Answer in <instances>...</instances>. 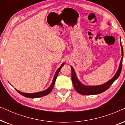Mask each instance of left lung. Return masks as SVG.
Instances as JSON below:
<instances>
[{
	"instance_id": "obj_1",
	"label": "left lung",
	"mask_w": 125,
	"mask_h": 125,
	"mask_svg": "<svg viewBox=\"0 0 125 125\" xmlns=\"http://www.w3.org/2000/svg\"><path fill=\"white\" fill-rule=\"evenodd\" d=\"M109 25L110 24H109ZM120 41L121 51H122V58H121L118 69L117 72H116L115 75L113 76V77L109 80V81L106 82V83H104V84L97 85V86H88V85H85L83 84L78 80L73 68L72 66H71L72 70V83L74 89L78 93L81 94L82 95H94L100 94L102 93V92L106 91L107 89H109V87L112 85V83L118 78L119 74L121 73V69H122V59L123 56H124V50H123V47L122 44H121V37Z\"/></svg>"
}]
</instances>
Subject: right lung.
I'll use <instances>...</instances> for the list:
<instances>
[{
    "mask_svg": "<svg viewBox=\"0 0 125 125\" xmlns=\"http://www.w3.org/2000/svg\"><path fill=\"white\" fill-rule=\"evenodd\" d=\"M64 65V62H63L62 64L61 65V66L58 68L57 71H56L55 74H54V76L53 77V81L51 83V85H50V86L46 90H44L42 92H37V93H23V92H21L19 91V90H17L16 89H15L18 92V93H19L20 94L23 95L24 97H27V98H39V97H43L45 96L46 95H48V94L50 93V92L52 91L53 88V86L54 85V83H55V81L56 80V78L58 76V74H59L60 71L62 68V66Z\"/></svg>",
    "mask_w": 125,
    "mask_h": 125,
    "instance_id": "right-lung-1",
    "label": "right lung"
}]
</instances>
